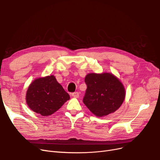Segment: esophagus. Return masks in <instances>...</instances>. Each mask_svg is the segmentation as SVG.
Wrapping results in <instances>:
<instances>
[{
  "label": "esophagus",
  "mask_w": 160,
  "mask_h": 160,
  "mask_svg": "<svg viewBox=\"0 0 160 160\" xmlns=\"http://www.w3.org/2000/svg\"><path fill=\"white\" fill-rule=\"evenodd\" d=\"M72 96L75 98H78L79 97V93L78 92H74L72 93Z\"/></svg>",
  "instance_id": "34e87169"
}]
</instances>
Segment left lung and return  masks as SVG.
Here are the masks:
<instances>
[{"instance_id": "left-lung-1", "label": "left lung", "mask_w": 160, "mask_h": 160, "mask_svg": "<svg viewBox=\"0 0 160 160\" xmlns=\"http://www.w3.org/2000/svg\"><path fill=\"white\" fill-rule=\"evenodd\" d=\"M85 82L87 87L82 101L97 117L112 113L122 104L126 95L124 87L112 73H89Z\"/></svg>"}]
</instances>
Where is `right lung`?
Instances as JSON below:
<instances>
[{
  "mask_svg": "<svg viewBox=\"0 0 160 160\" xmlns=\"http://www.w3.org/2000/svg\"><path fill=\"white\" fill-rule=\"evenodd\" d=\"M70 97L53 75L36 79L26 92L28 106L42 116H49L56 112Z\"/></svg>",
  "mask_w": 160,
  "mask_h": 160,
  "instance_id": "1",
  "label": "right lung"
}]
</instances>
